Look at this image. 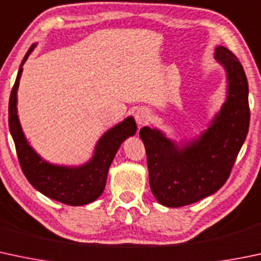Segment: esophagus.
<instances>
[{
	"label": "esophagus",
	"instance_id": "34e87169",
	"mask_svg": "<svg viewBox=\"0 0 261 261\" xmlns=\"http://www.w3.org/2000/svg\"><path fill=\"white\" fill-rule=\"evenodd\" d=\"M135 119L136 122H138L140 126L146 125V123L150 121V119H151V112L145 108L139 109L138 111L135 112Z\"/></svg>",
	"mask_w": 261,
	"mask_h": 261
}]
</instances>
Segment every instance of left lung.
Returning a JSON list of instances; mask_svg holds the SVG:
<instances>
[{"label":"left lung","mask_w":261,"mask_h":261,"mask_svg":"<svg viewBox=\"0 0 261 261\" xmlns=\"http://www.w3.org/2000/svg\"><path fill=\"white\" fill-rule=\"evenodd\" d=\"M215 59L226 70V101L199 139L179 147L158 128L140 130L150 188L165 206H185L216 193L230 176L248 135L249 86L243 66L224 46L216 47Z\"/></svg>","instance_id":"8db88e82"}]
</instances>
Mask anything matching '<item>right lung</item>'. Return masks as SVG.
<instances>
[{"instance_id":"1","label":"right lung","mask_w":261,"mask_h":261,"mask_svg":"<svg viewBox=\"0 0 261 261\" xmlns=\"http://www.w3.org/2000/svg\"><path fill=\"white\" fill-rule=\"evenodd\" d=\"M36 45H32L24 55L12 87L8 102V126L15 141L18 161L26 179L36 190L45 196L71 206H80L95 201L102 194L108 179V172L119 150L120 145L128 136L135 135L136 122L134 117H127L102 135L96 145L91 160L77 167L52 165L42 160L24 138L17 116V89L22 73V66L26 62Z\"/></svg>"}]
</instances>
